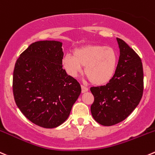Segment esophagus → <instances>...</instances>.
Wrapping results in <instances>:
<instances>
[{
  "label": "esophagus",
  "mask_w": 155,
  "mask_h": 155,
  "mask_svg": "<svg viewBox=\"0 0 155 155\" xmlns=\"http://www.w3.org/2000/svg\"><path fill=\"white\" fill-rule=\"evenodd\" d=\"M81 88H82V93H85L86 91H88V88L87 87L84 86V85H81Z\"/></svg>",
  "instance_id": "esophagus-1"
}]
</instances>
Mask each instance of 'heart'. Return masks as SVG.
Listing matches in <instances>:
<instances>
[{"instance_id": "b5f03b06", "label": "heart", "mask_w": 155, "mask_h": 155, "mask_svg": "<svg viewBox=\"0 0 155 155\" xmlns=\"http://www.w3.org/2000/svg\"><path fill=\"white\" fill-rule=\"evenodd\" d=\"M117 53L111 47L89 45L76 48L73 56L64 55L62 65L69 76L76 77L85 67V74L94 85L109 82L115 74Z\"/></svg>"}]
</instances>
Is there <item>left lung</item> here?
<instances>
[{
    "label": "left lung",
    "instance_id": "left-lung-1",
    "mask_svg": "<svg viewBox=\"0 0 155 155\" xmlns=\"http://www.w3.org/2000/svg\"><path fill=\"white\" fill-rule=\"evenodd\" d=\"M120 58L115 74L106 84L90 88L94 100L91 106L93 118L101 125L122 122L138 106L144 88L141 58L124 40L117 38Z\"/></svg>",
    "mask_w": 155,
    "mask_h": 155
}]
</instances>
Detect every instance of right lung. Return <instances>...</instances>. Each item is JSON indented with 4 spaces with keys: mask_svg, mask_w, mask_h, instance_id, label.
<instances>
[{
    "mask_svg": "<svg viewBox=\"0 0 155 155\" xmlns=\"http://www.w3.org/2000/svg\"><path fill=\"white\" fill-rule=\"evenodd\" d=\"M63 58L62 42L39 41L30 45L15 64V102L27 119L44 128L67 120L82 90L63 69Z\"/></svg>",
    "mask_w": 155,
    "mask_h": 155,
    "instance_id": "1",
    "label": "right lung"
}]
</instances>
